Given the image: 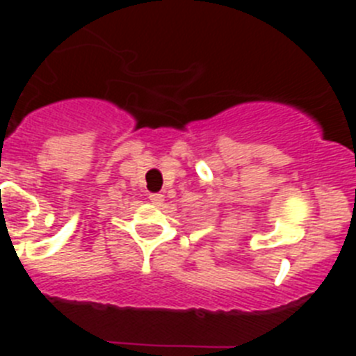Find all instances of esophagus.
<instances>
[{"label": "esophagus", "mask_w": 356, "mask_h": 356, "mask_svg": "<svg viewBox=\"0 0 356 356\" xmlns=\"http://www.w3.org/2000/svg\"><path fill=\"white\" fill-rule=\"evenodd\" d=\"M149 200L153 201L155 205H162V203H163V194L153 193V194H149Z\"/></svg>", "instance_id": "34e87169"}]
</instances>
